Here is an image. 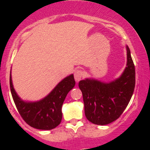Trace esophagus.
Here are the masks:
<instances>
[{
    "label": "esophagus",
    "mask_w": 150,
    "mask_h": 150,
    "mask_svg": "<svg viewBox=\"0 0 150 150\" xmlns=\"http://www.w3.org/2000/svg\"><path fill=\"white\" fill-rule=\"evenodd\" d=\"M74 77H75V79L77 82L81 81V79L83 77V72L81 69H78V70L75 71V73H74Z\"/></svg>",
    "instance_id": "1"
}]
</instances>
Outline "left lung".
Here are the masks:
<instances>
[{"instance_id":"obj_1","label":"left lung","mask_w":150,"mask_h":150,"mask_svg":"<svg viewBox=\"0 0 150 150\" xmlns=\"http://www.w3.org/2000/svg\"><path fill=\"white\" fill-rule=\"evenodd\" d=\"M127 67L121 76L110 83L86 79L78 83L83 93L85 115L96 125H107L122 115L131 99L135 88V67L129 48Z\"/></svg>"}]
</instances>
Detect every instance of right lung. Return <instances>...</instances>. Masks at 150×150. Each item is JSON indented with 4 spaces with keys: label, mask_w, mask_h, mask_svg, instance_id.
I'll use <instances>...</instances> for the list:
<instances>
[{
    "label": "right lung",
    "mask_w": 150,
    "mask_h": 150,
    "mask_svg": "<svg viewBox=\"0 0 150 150\" xmlns=\"http://www.w3.org/2000/svg\"><path fill=\"white\" fill-rule=\"evenodd\" d=\"M75 85L74 75H70L63 79L43 99L35 102H28L22 100L16 94L10 73L11 92L18 112L29 125L37 129L51 130L59 125L62 118L63 102Z\"/></svg>",
    "instance_id": "obj_1"
}]
</instances>
